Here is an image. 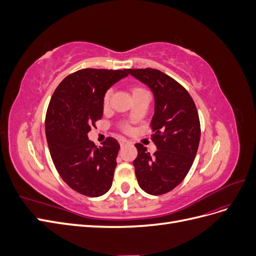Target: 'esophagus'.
<instances>
[{"mask_svg":"<svg viewBox=\"0 0 256 256\" xmlns=\"http://www.w3.org/2000/svg\"><path fill=\"white\" fill-rule=\"evenodd\" d=\"M118 142H120V146H124V145H125V144H127L129 141L127 140V138H120V140H118Z\"/></svg>","mask_w":256,"mask_h":256,"instance_id":"34e87169","label":"esophagus"}]
</instances>
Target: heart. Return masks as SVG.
I'll list each match as a JSON object with an SVG mask.
<instances>
[{
  "instance_id": "heart-1",
  "label": "heart",
  "mask_w": 256,
  "mask_h": 256,
  "mask_svg": "<svg viewBox=\"0 0 256 256\" xmlns=\"http://www.w3.org/2000/svg\"><path fill=\"white\" fill-rule=\"evenodd\" d=\"M110 96H111V90H108L106 92V95L104 97V106H106L108 104H109V100H110Z\"/></svg>"
}]
</instances>
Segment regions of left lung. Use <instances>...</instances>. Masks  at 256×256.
Listing matches in <instances>:
<instances>
[{
	"label": "left lung",
	"instance_id": "8db88e82",
	"mask_svg": "<svg viewBox=\"0 0 256 256\" xmlns=\"http://www.w3.org/2000/svg\"><path fill=\"white\" fill-rule=\"evenodd\" d=\"M127 72L147 85L154 98L150 126L157 152L150 154L142 144H136V180L148 194H164L184 180L194 161L200 138L198 113L186 88L158 69Z\"/></svg>",
	"mask_w": 256,
	"mask_h": 256
}]
</instances>
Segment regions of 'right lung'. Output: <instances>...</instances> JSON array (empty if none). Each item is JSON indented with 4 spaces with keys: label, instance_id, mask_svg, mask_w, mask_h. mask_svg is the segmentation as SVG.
Returning <instances> with one entry per match:
<instances>
[{
    "label": "right lung",
    "instance_id": "1",
    "mask_svg": "<svg viewBox=\"0 0 256 256\" xmlns=\"http://www.w3.org/2000/svg\"><path fill=\"white\" fill-rule=\"evenodd\" d=\"M127 76V69H81L51 97L44 122L51 158L63 180L83 196H104L112 186L120 144L108 138L97 147L88 134L102 118L106 90Z\"/></svg>",
    "mask_w": 256,
    "mask_h": 256
}]
</instances>
